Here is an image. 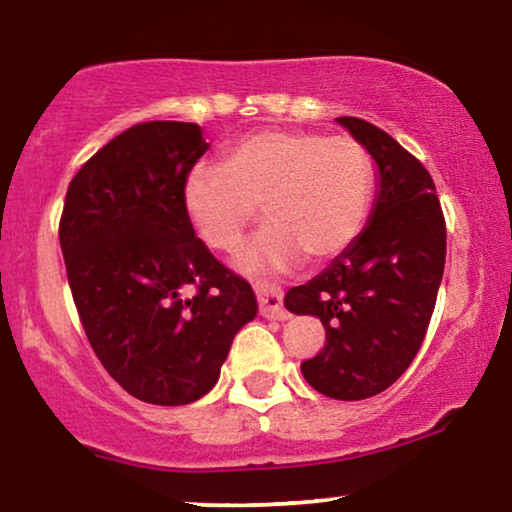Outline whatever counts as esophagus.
Listing matches in <instances>:
<instances>
[{
  "label": "esophagus",
  "mask_w": 512,
  "mask_h": 512,
  "mask_svg": "<svg viewBox=\"0 0 512 512\" xmlns=\"http://www.w3.org/2000/svg\"><path fill=\"white\" fill-rule=\"evenodd\" d=\"M255 295H257V306H260V313L264 318H274V320L288 318V311H285V306H283L281 290L271 288V285L257 283Z\"/></svg>",
  "instance_id": "obj_1"
}]
</instances>
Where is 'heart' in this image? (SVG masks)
<instances>
[{"label": "heart", "mask_w": 512, "mask_h": 512, "mask_svg": "<svg viewBox=\"0 0 512 512\" xmlns=\"http://www.w3.org/2000/svg\"><path fill=\"white\" fill-rule=\"evenodd\" d=\"M374 192L372 156L351 135L264 128L236 140L222 166L189 170L182 203L208 248L234 252L260 217L269 224L243 250L241 269L271 271L335 260L365 227Z\"/></svg>", "instance_id": "1"}]
</instances>
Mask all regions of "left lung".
<instances>
[{
	"label": "left lung",
	"instance_id": "left-lung-1",
	"mask_svg": "<svg viewBox=\"0 0 512 512\" xmlns=\"http://www.w3.org/2000/svg\"><path fill=\"white\" fill-rule=\"evenodd\" d=\"M379 166L374 215L349 250L285 295L311 313L325 344L302 374L318 393L363 400L386 391L417 356L445 271L447 224L433 177L417 156L370 121L339 117Z\"/></svg>",
	"mask_w": 512,
	"mask_h": 512
}]
</instances>
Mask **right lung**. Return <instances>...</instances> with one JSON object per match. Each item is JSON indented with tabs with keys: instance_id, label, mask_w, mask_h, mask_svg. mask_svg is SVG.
<instances>
[{
	"instance_id": "add662e5",
	"label": "right lung",
	"mask_w": 512,
	"mask_h": 512,
	"mask_svg": "<svg viewBox=\"0 0 512 512\" xmlns=\"http://www.w3.org/2000/svg\"><path fill=\"white\" fill-rule=\"evenodd\" d=\"M210 145L199 124L142 121L72 177L58 224L67 281L91 349L152 405H187L220 377L255 318L250 283L196 238L182 187Z\"/></svg>"
}]
</instances>
